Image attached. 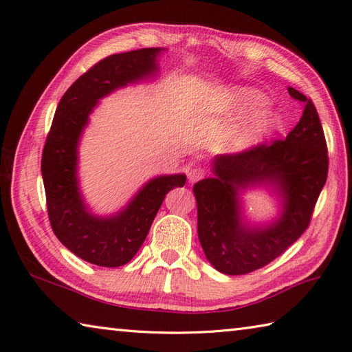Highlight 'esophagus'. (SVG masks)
Segmentation results:
<instances>
[{"instance_id":"34e87169","label":"esophagus","mask_w":352,"mask_h":352,"mask_svg":"<svg viewBox=\"0 0 352 352\" xmlns=\"http://www.w3.org/2000/svg\"><path fill=\"white\" fill-rule=\"evenodd\" d=\"M204 175H206V172L202 167H190L188 170V177L190 182H197V180H199Z\"/></svg>"}]
</instances>
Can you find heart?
Here are the masks:
<instances>
[{"label": "heart", "mask_w": 352, "mask_h": 352, "mask_svg": "<svg viewBox=\"0 0 352 352\" xmlns=\"http://www.w3.org/2000/svg\"><path fill=\"white\" fill-rule=\"evenodd\" d=\"M263 100L261 95L248 88H238L232 91L229 102L232 109L235 110H250L254 105L260 104ZM274 123V116L272 111L267 110H260L251 114L247 119H243L238 123H233L229 126L225 135H223V140L225 144L233 151L243 150V148H248L251 144L261 138L265 132L269 131V127Z\"/></svg>", "instance_id": "1"}]
</instances>
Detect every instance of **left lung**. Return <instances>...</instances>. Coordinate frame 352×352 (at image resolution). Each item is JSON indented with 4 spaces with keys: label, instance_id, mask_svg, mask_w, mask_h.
<instances>
[{
    "label": "left lung",
    "instance_id": "obj_1",
    "mask_svg": "<svg viewBox=\"0 0 352 352\" xmlns=\"http://www.w3.org/2000/svg\"><path fill=\"white\" fill-rule=\"evenodd\" d=\"M287 92L304 104V111L285 140L217 155L214 177L194 186L201 247L212 267L225 274L258 270L289 248L310 225L326 184L327 145L317 110L300 91ZM257 183L274 184L284 197L281 219L263 230L243 225L237 198L241 188Z\"/></svg>",
    "mask_w": 352,
    "mask_h": 352
}]
</instances>
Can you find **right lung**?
<instances>
[{"label": "right lung", "mask_w": 352, "mask_h": 352, "mask_svg": "<svg viewBox=\"0 0 352 352\" xmlns=\"http://www.w3.org/2000/svg\"><path fill=\"white\" fill-rule=\"evenodd\" d=\"M162 48H142L102 58L63 95L42 151L48 217L58 241L79 258L102 267L129 263L141 248L166 194L186 182L185 175L150 180L113 217L91 214L76 176L78 142L98 100L117 88L150 76Z\"/></svg>", "instance_id": "1"}]
</instances>
